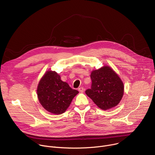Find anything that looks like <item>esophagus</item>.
Returning <instances> with one entry per match:
<instances>
[{
    "mask_svg": "<svg viewBox=\"0 0 155 155\" xmlns=\"http://www.w3.org/2000/svg\"><path fill=\"white\" fill-rule=\"evenodd\" d=\"M78 90L80 93H83V91H84V88L83 87H80Z\"/></svg>",
    "mask_w": 155,
    "mask_h": 155,
    "instance_id": "1",
    "label": "esophagus"
}]
</instances>
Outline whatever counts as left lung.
<instances>
[{
  "label": "left lung",
  "instance_id": "1",
  "mask_svg": "<svg viewBox=\"0 0 155 155\" xmlns=\"http://www.w3.org/2000/svg\"><path fill=\"white\" fill-rule=\"evenodd\" d=\"M91 89L85 93L102 110L117 106L124 94V84L118 75L108 65L91 72Z\"/></svg>",
  "mask_w": 155,
  "mask_h": 155
}]
</instances>
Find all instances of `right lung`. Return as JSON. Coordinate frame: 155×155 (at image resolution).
Masks as SVG:
<instances>
[{
  "label": "right lung",
  "instance_id": "1",
  "mask_svg": "<svg viewBox=\"0 0 155 155\" xmlns=\"http://www.w3.org/2000/svg\"><path fill=\"white\" fill-rule=\"evenodd\" d=\"M37 93L38 101L44 108L51 114L59 115L66 111L79 92L62 81L55 71H48L40 79Z\"/></svg>",
  "mask_w": 155,
  "mask_h": 155
}]
</instances>
